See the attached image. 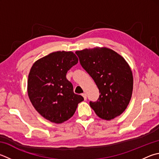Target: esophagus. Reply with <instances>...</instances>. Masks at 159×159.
I'll use <instances>...</instances> for the list:
<instances>
[{"mask_svg": "<svg viewBox=\"0 0 159 159\" xmlns=\"http://www.w3.org/2000/svg\"><path fill=\"white\" fill-rule=\"evenodd\" d=\"M82 96L83 97V98H84L85 100L87 99V94H86V93H83L82 94Z\"/></svg>", "mask_w": 159, "mask_h": 159, "instance_id": "34e87169", "label": "esophagus"}]
</instances>
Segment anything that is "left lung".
<instances>
[{"instance_id":"obj_1","label":"left lung","mask_w":159,"mask_h":159,"mask_svg":"<svg viewBox=\"0 0 159 159\" xmlns=\"http://www.w3.org/2000/svg\"><path fill=\"white\" fill-rule=\"evenodd\" d=\"M76 53L101 94L97 102H89L91 108L103 120L120 116L127 108L133 92L134 79L127 62L107 47L85 48Z\"/></svg>"}]
</instances>
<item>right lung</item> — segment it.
I'll list each match as a JSON object with an SVG mask.
<instances>
[{
  "instance_id": "add662e5",
  "label": "right lung",
  "mask_w": 159,
  "mask_h": 159,
  "mask_svg": "<svg viewBox=\"0 0 159 159\" xmlns=\"http://www.w3.org/2000/svg\"><path fill=\"white\" fill-rule=\"evenodd\" d=\"M72 51H56L34 62L28 74V95L33 107L42 116L61 124L73 116L84 99L75 94L67 79L68 70L76 65Z\"/></svg>"
}]
</instances>
